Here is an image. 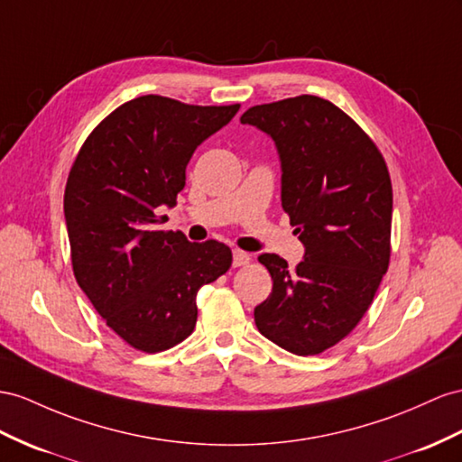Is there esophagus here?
<instances>
[{"mask_svg":"<svg viewBox=\"0 0 462 462\" xmlns=\"http://www.w3.org/2000/svg\"><path fill=\"white\" fill-rule=\"evenodd\" d=\"M232 259H234V267H242V265H247L250 263V254H245L242 250H234L232 254Z\"/></svg>","mask_w":462,"mask_h":462,"instance_id":"1","label":"esophagus"}]
</instances>
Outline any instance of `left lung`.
Returning <instances> with one entry per match:
<instances>
[{
  "label": "left lung",
  "instance_id": "obj_1",
  "mask_svg": "<svg viewBox=\"0 0 462 462\" xmlns=\"http://www.w3.org/2000/svg\"><path fill=\"white\" fill-rule=\"evenodd\" d=\"M240 121L273 138L281 203L304 244L291 269L259 255L273 291L255 306V326L294 355H318L359 324L390 262L393 183L383 153L334 103L299 96L255 105Z\"/></svg>",
  "mask_w": 462,
  "mask_h": 462
}]
</instances>
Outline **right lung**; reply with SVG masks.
Instances as JSON below:
<instances>
[{
  "label": "right lung",
  "mask_w": 462,
  "mask_h": 462,
  "mask_svg": "<svg viewBox=\"0 0 462 462\" xmlns=\"http://www.w3.org/2000/svg\"><path fill=\"white\" fill-rule=\"evenodd\" d=\"M240 105L162 96L123 103L93 128L69 170L64 217L78 285L130 347L165 351L193 334L197 292L232 265L228 245L160 230L200 142Z\"/></svg>",
  "instance_id": "right-lung-1"
}]
</instances>
